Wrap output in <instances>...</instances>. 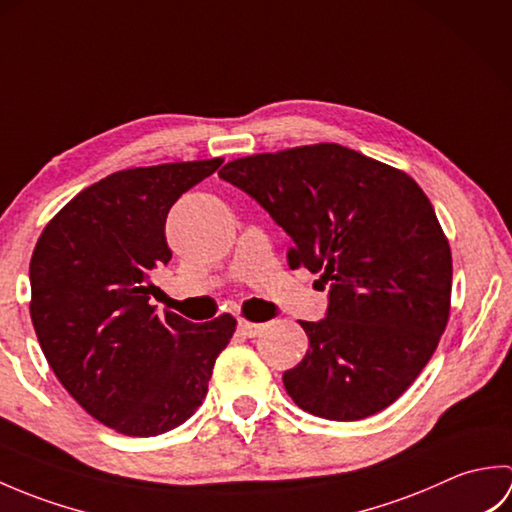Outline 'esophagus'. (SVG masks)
<instances>
[{"label": "esophagus", "instance_id": "1", "mask_svg": "<svg viewBox=\"0 0 512 512\" xmlns=\"http://www.w3.org/2000/svg\"><path fill=\"white\" fill-rule=\"evenodd\" d=\"M237 330H239V334H244V336H248V339H253V336H257L259 332L264 330V325H262V323L246 321V319H239Z\"/></svg>", "mask_w": 512, "mask_h": 512}]
</instances>
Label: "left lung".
Instances as JSON below:
<instances>
[{
	"label": "left lung",
	"mask_w": 512,
	"mask_h": 512,
	"mask_svg": "<svg viewBox=\"0 0 512 512\" xmlns=\"http://www.w3.org/2000/svg\"><path fill=\"white\" fill-rule=\"evenodd\" d=\"M235 184L292 239L290 268L321 273L328 312L301 321L310 350L284 372L297 405L363 420L405 394L451 310V248L416 180L334 143L228 162Z\"/></svg>",
	"instance_id": "1"
}]
</instances>
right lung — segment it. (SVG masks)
Masks as SVG:
<instances>
[{"label": "right lung", "mask_w": 512, "mask_h": 512, "mask_svg": "<svg viewBox=\"0 0 512 512\" xmlns=\"http://www.w3.org/2000/svg\"><path fill=\"white\" fill-rule=\"evenodd\" d=\"M222 158L116 171L83 189L43 228L30 259V319L54 376L125 436L176 429L209 391L237 321L160 317L151 275L171 259L167 213Z\"/></svg>", "instance_id": "obj_1"}]
</instances>
